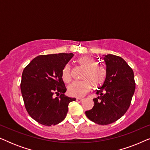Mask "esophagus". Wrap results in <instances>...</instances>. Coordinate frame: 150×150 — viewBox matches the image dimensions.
Returning a JSON list of instances; mask_svg holds the SVG:
<instances>
[{
	"mask_svg": "<svg viewBox=\"0 0 150 150\" xmlns=\"http://www.w3.org/2000/svg\"><path fill=\"white\" fill-rule=\"evenodd\" d=\"M83 98H76V101H78V102H81V101H83Z\"/></svg>",
	"mask_w": 150,
	"mask_h": 150,
	"instance_id": "1",
	"label": "esophagus"
}]
</instances>
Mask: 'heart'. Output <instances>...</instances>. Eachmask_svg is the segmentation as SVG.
Returning a JSON list of instances; mask_svg holds the SVG:
<instances>
[{
    "label": "heart",
    "mask_w": 150,
    "mask_h": 150,
    "mask_svg": "<svg viewBox=\"0 0 150 150\" xmlns=\"http://www.w3.org/2000/svg\"><path fill=\"white\" fill-rule=\"evenodd\" d=\"M76 63L85 69L82 81H75L67 87L68 93L77 98L83 97L91 89L93 86L95 88L102 87L106 79V70L103 66L97 65V61L93 57L82 56L78 58ZM61 77L65 83H69L71 79V69L69 65L63 67Z\"/></svg>",
    "instance_id": "b5f03b06"
}]
</instances>
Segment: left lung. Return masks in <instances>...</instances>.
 <instances>
[{
	"mask_svg": "<svg viewBox=\"0 0 150 150\" xmlns=\"http://www.w3.org/2000/svg\"><path fill=\"white\" fill-rule=\"evenodd\" d=\"M106 65V79L97 90L94 106L85 114L89 120L100 125L112 124L128 110L135 90L134 72L122 57L113 54L102 57Z\"/></svg>",
	"mask_w": 150,
	"mask_h": 150,
	"instance_id": "left-lung-1",
	"label": "left lung"
}]
</instances>
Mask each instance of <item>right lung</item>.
<instances>
[{
    "label": "right lung",
    "mask_w": 150,
    "mask_h": 150,
    "mask_svg": "<svg viewBox=\"0 0 150 150\" xmlns=\"http://www.w3.org/2000/svg\"><path fill=\"white\" fill-rule=\"evenodd\" d=\"M72 53L40 55L25 67L20 84L22 96L28 113L40 124L50 126L62 122L68 104L76 98L65 96L62 70L72 58ZM57 94L58 97L54 98Z\"/></svg>",
    "instance_id": "add662e5"
}]
</instances>
